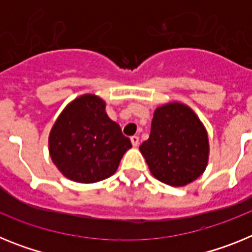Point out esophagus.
<instances>
[{"instance_id": "esophagus-1", "label": "esophagus", "mask_w": 252, "mask_h": 252, "mask_svg": "<svg viewBox=\"0 0 252 252\" xmlns=\"http://www.w3.org/2000/svg\"><path fill=\"white\" fill-rule=\"evenodd\" d=\"M131 144H132V145L135 146V148H137V146H139V144H140L139 136H132V137H131Z\"/></svg>"}]
</instances>
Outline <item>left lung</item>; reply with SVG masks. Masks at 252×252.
Masks as SVG:
<instances>
[{
    "mask_svg": "<svg viewBox=\"0 0 252 252\" xmlns=\"http://www.w3.org/2000/svg\"><path fill=\"white\" fill-rule=\"evenodd\" d=\"M140 151L154 178L184 187L201 177L208 165V133L188 104L168 102L154 111L150 136Z\"/></svg>",
    "mask_w": 252,
    "mask_h": 252,
    "instance_id": "1",
    "label": "left lung"
}]
</instances>
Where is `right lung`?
Wrapping results in <instances>:
<instances>
[{"label":"right lung","mask_w":252,"mask_h":252,"mask_svg":"<svg viewBox=\"0 0 252 252\" xmlns=\"http://www.w3.org/2000/svg\"><path fill=\"white\" fill-rule=\"evenodd\" d=\"M49 155L59 171L77 183H95L117 170L131 141L107 116L106 101L93 93L78 95L55 120Z\"/></svg>","instance_id":"add662e5"}]
</instances>
